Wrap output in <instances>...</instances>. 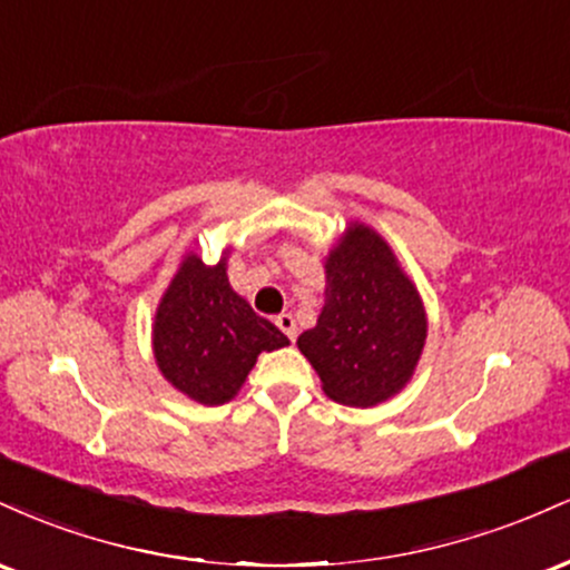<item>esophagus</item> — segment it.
<instances>
[{"instance_id": "esophagus-1", "label": "esophagus", "mask_w": 570, "mask_h": 570, "mask_svg": "<svg viewBox=\"0 0 570 570\" xmlns=\"http://www.w3.org/2000/svg\"><path fill=\"white\" fill-rule=\"evenodd\" d=\"M276 326L281 332H284L286 337L292 340V343L297 340V322H294L292 313H281V316H276Z\"/></svg>"}]
</instances>
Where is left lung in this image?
<instances>
[{
	"mask_svg": "<svg viewBox=\"0 0 570 570\" xmlns=\"http://www.w3.org/2000/svg\"><path fill=\"white\" fill-rule=\"evenodd\" d=\"M324 271V307L297 348L332 402L375 407L417 367L429 332L423 299L391 246L362 222L345 227Z\"/></svg>",
	"mask_w": 570,
	"mask_h": 570,
	"instance_id": "1",
	"label": "left lung"
}]
</instances>
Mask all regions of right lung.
<instances>
[{"instance_id":"add662e5","label":"right lung","mask_w":570,"mask_h":570,"mask_svg":"<svg viewBox=\"0 0 570 570\" xmlns=\"http://www.w3.org/2000/svg\"><path fill=\"white\" fill-rule=\"evenodd\" d=\"M284 345L289 337L233 292L227 252L217 265L195 252L181 259L153 324L155 362L176 391L208 407L230 402L259 353Z\"/></svg>"}]
</instances>
